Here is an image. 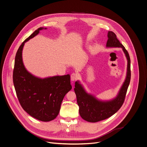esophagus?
Segmentation results:
<instances>
[{
	"label": "esophagus",
	"instance_id": "1",
	"mask_svg": "<svg viewBox=\"0 0 147 147\" xmlns=\"http://www.w3.org/2000/svg\"><path fill=\"white\" fill-rule=\"evenodd\" d=\"M78 78V75L76 73H72L71 74V81H74Z\"/></svg>",
	"mask_w": 147,
	"mask_h": 147
}]
</instances>
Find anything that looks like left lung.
<instances>
[{
    "instance_id": "1",
    "label": "left lung",
    "mask_w": 147,
    "mask_h": 147,
    "mask_svg": "<svg viewBox=\"0 0 147 147\" xmlns=\"http://www.w3.org/2000/svg\"><path fill=\"white\" fill-rule=\"evenodd\" d=\"M107 37L106 47L122 48L126 56L127 61L126 78L116 97L109 100H101L96 98L85 90L79 81H76L74 91L79 106L80 115L83 119L89 122H97L106 119L116 113L124 102L130 81V59L128 52L113 32L109 31Z\"/></svg>"
}]
</instances>
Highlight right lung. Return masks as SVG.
<instances>
[{"instance_id": "add662e5", "label": "right lung", "mask_w": 147, "mask_h": 147, "mask_svg": "<svg viewBox=\"0 0 147 147\" xmlns=\"http://www.w3.org/2000/svg\"><path fill=\"white\" fill-rule=\"evenodd\" d=\"M39 28L20 45L17 52L13 70V83L18 100L31 117L43 122L54 119L58 115L66 94L72 87L69 74L46 78L37 77L25 68L22 60L25 43L37 35Z\"/></svg>"}]
</instances>
